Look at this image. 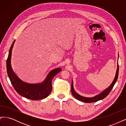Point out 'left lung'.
<instances>
[{"mask_svg": "<svg viewBox=\"0 0 126 126\" xmlns=\"http://www.w3.org/2000/svg\"><path fill=\"white\" fill-rule=\"evenodd\" d=\"M118 57H119V54H118ZM118 73H119V65H118V63H117V69L116 71V74L115 75V78H114L113 81L112 82L111 84L110 85L108 88H107L106 89H105L104 91H102V92L100 94H98L97 95L93 97H86L81 96V95L77 93H76L74 88V85H73V80L72 79L71 81V93L73 95L74 97L78 99V100L81 101L83 102H87V103H90V102H96L99 100H100L106 98L107 96H108V94L110 93V91H111V89L113 86L115 85L116 83L118 77Z\"/></svg>", "mask_w": 126, "mask_h": 126, "instance_id": "1", "label": "left lung"}]
</instances>
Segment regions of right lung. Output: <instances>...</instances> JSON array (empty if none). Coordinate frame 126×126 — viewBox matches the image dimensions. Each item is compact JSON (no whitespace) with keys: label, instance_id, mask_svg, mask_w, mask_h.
Listing matches in <instances>:
<instances>
[{"label":"right lung","instance_id":"1","mask_svg":"<svg viewBox=\"0 0 126 126\" xmlns=\"http://www.w3.org/2000/svg\"><path fill=\"white\" fill-rule=\"evenodd\" d=\"M15 42V40L9 49L6 63L7 74L14 89L20 96L31 100H40L47 97L52 90V80L57 74L62 71V68H57L50 71L44 81L41 82L29 83L23 81L15 73L11 65V54Z\"/></svg>","mask_w":126,"mask_h":126}]
</instances>
